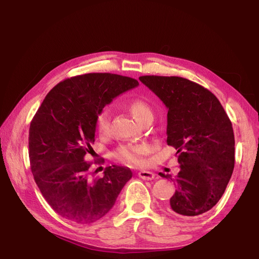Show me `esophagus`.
Returning a JSON list of instances; mask_svg holds the SVG:
<instances>
[{
  "label": "esophagus",
  "mask_w": 259,
  "mask_h": 259,
  "mask_svg": "<svg viewBox=\"0 0 259 259\" xmlns=\"http://www.w3.org/2000/svg\"><path fill=\"white\" fill-rule=\"evenodd\" d=\"M138 176L145 180H151L155 178V174L151 171H148V170H141V171L138 172Z\"/></svg>",
  "instance_id": "34e87169"
}]
</instances>
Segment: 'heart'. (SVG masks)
<instances>
[{
	"label": "heart",
	"mask_w": 259,
	"mask_h": 259,
	"mask_svg": "<svg viewBox=\"0 0 259 259\" xmlns=\"http://www.w3.org/2000/svg\"><path fill=\"white\" fill-rule=\"evenodd\" d=\"M129 110L135 115V118L141 122L142 120L152 117V111L148 103L145 101L136 99V100L130 101ZM110 124V114L108 110H103L98 114L96 119L97 131L100 135H106L109 131ZM150 151L149 145L141 142V144H124L121 145L117 150L114 151V157L118 160L122 161L128 164H142L145 161V156H147Z\"/></svg>",
	"instance_id": "b5f03b06"
}]
</instances>
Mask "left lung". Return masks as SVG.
Wrapping results in <instances>:
<instances>
[{
	"mask_svg": "<svg viewBox=\"0 0 259 259\" xmlns=\"http://www.w3.org/2000/svg\"><path fill=\"white\" fill-rule=\"evenodd\" d=\"M139 80L164 103L167 144L177 152V185L169 210L176 216H199L224 195L235 167L233 125L216 96L180 76L144 75Z\"/></svg>",
	"mask_w": 259,
	"mask_h": 259,
	"instance_id": "1",
	"label": "left lung"
}]
</instances>
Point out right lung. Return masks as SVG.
Returning a JSON list of instances; mask_svg holds the SVG:
<instances>
[{
	"label": "right lung",
	"instance_id": "1",
	"mask_svg": "<svg viewBox=\"0 0 259 259\" xmlns=\"http://www.w3.org/2000/svg\"><path fill=\"white\" fill-rule=\"evenodd\" d=\"M138 84L112 73L76 75L58 83L37 109L29 131L31 170L42 196L61 217L81 225L99 221L133 177L129 168L113 164L102 178L90 180L92 162L85 158L93 152L98 114Z\"/></svg>",
	"mask_w": 259,
	"mask_h": 259
}]
</instances>
